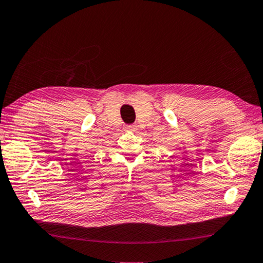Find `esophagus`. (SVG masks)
<instances>
[{
    "mask_svg": "<svg viewBox=\"0 0 263 263\" xmlns=\"http://www.w3.org/2000/svg\"><path fill=\"white\" fill-rule=\"evenodd\" d=\"M126 132H135L137 129V127L135 125H129V126H126Z\"/></svg>",
    "mask_w": 263,
    "mask_h": 263,
    "instance_id": "1",
    "label": "esophagus"
}]
</instances>
